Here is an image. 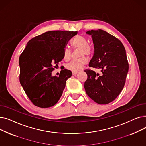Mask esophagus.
I'll list each match as a JSON object with an SVG mask.
<instances>
[{
  "label": "esophagus",
  "mask_w": 146,
  "mask_h": 146,
  "mask_svg": "<svg viewBox=\"0 0 146 146\" xmlns=\"http://www.w3.org/2000/svg\"><path fill=\"white\" fill-rule=\"evenodd\" d=\"M77 73H78V72H72V74L74 76H75L76 74H77Z\"/></svg>",
  "instance_id": "34e87169"
}]
</instances>
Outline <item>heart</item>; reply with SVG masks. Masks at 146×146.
<instances>
[{"instance_id": "obj_1", "label": "heart", "mask_w": 146, "mask_h": 146, "mask_svg": "<svg viewBox=\"0 0 146 146\" xmlns=\"http://www.w3.org/2000/svg\"><path fill=\"white\" fill-rule=\"evenodd\" d=\"M88 40L84 35L78 34L75 35L70 41V45L73 49H79V59L74 60L69 63L66 67L72 72H78L83 68L87 63V58L84 56H89L93 53V46L91 44L87 42ZM63 59L67 61L71 58V50L67 47H65L63 52Z\"/></svg>"}]
</instances>
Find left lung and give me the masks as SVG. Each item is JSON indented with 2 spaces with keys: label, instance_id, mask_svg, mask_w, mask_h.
I'll return each mask as SVG.
<instances>
[{
  "label": "left lung",
  "instance_id": "obj_1",
  "mask_svg": "<svg viewBox=\"0 0 146 146\" xmlns=\"http://www.w3.org/2000/svg\"><path fill=\"white\" fill-rule=\"evenodd\" d=\"M86 33L92 35L95 49L89 66L100 69L102 73L84 70L88 75L84 87L95 102L108 104L117 98L125 83L129 67L125 50L118 38L104 30H91Z\"/></svg>",
  "mask_w": 146,
  "mask_h": 146
}]
</instances>
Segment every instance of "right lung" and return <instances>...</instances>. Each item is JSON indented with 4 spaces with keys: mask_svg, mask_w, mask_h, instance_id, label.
<instances>
[{
    "mask_svg": "<svg viewBox=\"0 0 146 146\" xmlns=\"http://www.w3.org/2000/svg\"><path fill=\"white\" fill-rule=\"evenodd\" d=\"M77 31H51L32 38L20 55L19 81L29 100L40 108L57 103L72 73L61 70L58 77L51 72L63 60L67 42Z\"/></svg>",
    "mask_w": 146,
    "mask_h": 146,
    "instance_id": "obj_1",
    "label": "right lung"
}]
</instances>
